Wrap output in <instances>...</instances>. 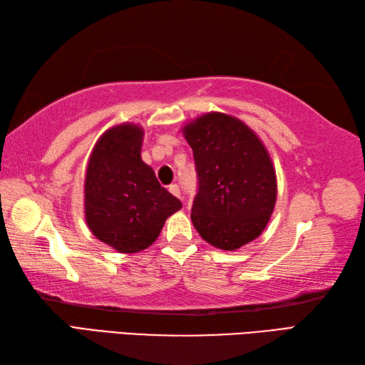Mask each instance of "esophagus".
Listing matches in <instances>:
<instances>
[{"label": "esophagus", "instance_id": "1", "mask_svg": "<svg viewBox=\"0 0 365 365\" xmlns=\"http://www.w3.org/2000/svg\"><path fill=\"white\" fill-rule=\"evenodd\" d=\"M169 192H170V195H174L175 197L182 199V192H180V188H178V185H175V183L169 185Z\"/></svg>", "mask_w": 365, "mask_h": 365}]
</instances>
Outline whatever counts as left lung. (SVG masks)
<instances>
[{
  "instance_id": "1",
  "label": "left lung",
  "mask_w": 365,
  "mask_h": 365,
  "mask_svg": "<svg viewBox=\"0 0 365 365\" xmlns=\"http://www.w3.org/2000/svg\"><path fill=\"white\" fill-rule=\"evenodd\" d=\"M183 136L197 170L191 221L199 235L224 251L252 242L267 227L277 195L276 170L260 138L224 113L191 120Z\"/></svg>"
}]
</instances>
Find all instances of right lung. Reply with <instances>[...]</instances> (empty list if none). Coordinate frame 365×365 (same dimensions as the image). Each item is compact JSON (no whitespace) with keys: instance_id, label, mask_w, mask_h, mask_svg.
Returning a JSON list of instances; mask_svg holds the SVG:
<instances>
[{"instance_id":"obj_1","label":"right lung","mask_w":365,"mask_h":365,"mask_svg":"<svg viewBox=\"0 0 365 365\" xmlns=\"http://www.w3.org/2000/svg\"><path fill=\"white\" fill-rule=\"evenodd\" d=\"M144 130L119 123L98 138L84 178V216L100 242L133 254L158 238L182 202L163 188L141 158Z\"/></svg>"}]
</instances>
